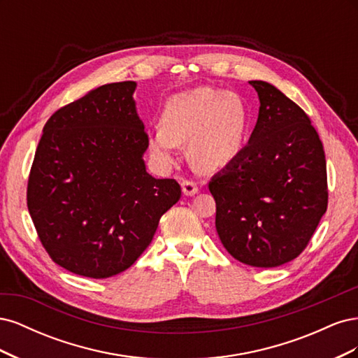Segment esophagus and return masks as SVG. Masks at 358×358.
Segmentation results:
<instances>
[{"instance_id": "34e87169", "label": "esophagus", "mask_w": 358, "mask_h": 358, "mask_svg": "<svg viewBox=\"0 0 358 358\" xmlns=\"http://www.w3.org/2000/svg\"><path fill=\"white\" fill-rule=\"evenodd\" d=\"M182 191L185 196H196V194L199 192V187L196 182L192 180H183L182 182Z\"/></svg>"}]
</instances>
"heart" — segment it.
Here are the masks:
<instances>
[{
    "mask_svg": "<svg viewBox=\"0 0 358 358\" xmlns=\"http://www.w3.org/2000/svg\"><path fill=\"white\" fill-rule=\"evenodd\" d=\"M249 124V110L239 95L200 86L170 96L161 122L150 128L148 143L158 161L171 164L180 143L188 142L191 164L210 173L241 154Z\"/></svg>",
    "mask_w": 358,
    "mask_h": 358,
    "instance_id": "obj_1",
    "label": "heart"
}]
</instances>
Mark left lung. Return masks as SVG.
Masks as SVG:
<instances>
[{
    "instance_id": "8db88e82",
    "label": "left lung",
    "mask_w": 358,
    "mask_h": 358,
    "mask_svg": "<svg viewBox=\"0 0 358 358\" xmlns=\"http://www.w3.org/2000/svg\"><path fill=\"white\" fill-rule=\"evenodd\" d=\"M259 99L249 143L209 182L215 227L231 257L278 267L299 257L327 210L326 155L309 116L273 85L251 80Z\"/></svg>"
}]
</instances>
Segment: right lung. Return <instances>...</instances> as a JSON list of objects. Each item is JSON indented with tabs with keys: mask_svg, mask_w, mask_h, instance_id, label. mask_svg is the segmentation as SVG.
I'll return each mask as SVG.
<instances>
[{
	"mask_svg": "<svg viewBox=\"0 0 358 358\" xmlns=\"http://www.w3.org/2000/svg\"><path fill=\"white\" fill-rule=\"evenodd\" d=\"M134 90L131 80L103 85L61 107L32 161L31 220L49 257L76 275L103 279L131 267L180 199L175 179L146 171Z\"/></svg>",
	"mask_w": 358,
	"mask_h": 358,
	"instance_id": "right-lung-1",
	"label": "right lung"
}]
</instances>
